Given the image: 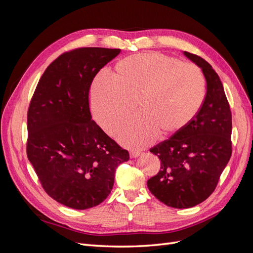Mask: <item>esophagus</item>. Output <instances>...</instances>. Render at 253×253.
Listing matches in <instances>:
<instances>
[{"mask_svg": "<svg viewBox=\"0 0 253 253\" xmlns=\"http://www.w3.org/2000/svg\"><path fill=\"white\" fill-rule=\"evenodd\" d=\"M141 152L138 151V150H132L131 153H129V156H131L132 158H137L138 156H140Z\"/></svg>", "mask_w": 253, "mask_h": 253, "instance_id": "esophagus-1", "label": "esophagus"}]
</instances>
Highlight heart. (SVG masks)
I'll use <instances>...</instances> for the list:
<instances>
[{"label":"heart","instance_id":"1","mask_svg":"<svg viewBox=\"0 0 253 253\" xmlns=\"http://www.w3.org/2000/svg\"><path fill=\"white\" fill-rule=\"evenodd\" d=\"M114 77L101 73L91 84L90 106L105 132L116 131L126 147H144L162 135L178 132L200 111L205 81L200 68L158 52H144L120 61Z\"/></svg>","mask_w":253,"mask_h":253}]
</instances>
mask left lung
<instances>
[{
	"label": "left lung",
	"instance_id": "obj_1",
	"mask_svg": "<svg viewBox=\"0 0 253 253\" xmlns=\"http://www.w3.org/2000/svg\"><path fill=\"white\" fill-rule=\"evenodd\" d=\"M182 53L202 70L206 97L192 120L150 150L162 164L158 174L148 180L157 200L177 209L194 207L213 193L232 153V116L223 83L206 60Z\"/></svg>",
	"mask_w": 253,
	"mask_h": 253
}]
</instances>
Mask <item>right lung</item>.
<instances>
[{
  "instance_id": "obj_1",
  "label": "right lung",
  "mask_w": 253,
  "mask_h": 253,
  "mask_svg": "<svg viewBox=\"0 0 253 253\" xmlns=\"http://www.w3.org/2000/svg\"><path fill=\"white\" fill-rule=\"evenodd\" d=\"M120 49L83 47L45 70L27 114V157L43 189L68 208L101 204L116 168L129 155L91 120L88 91L97 73Z\"/></svg>"
}]
</instances>
